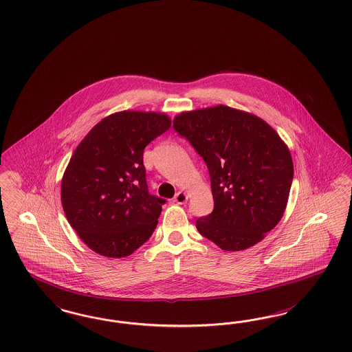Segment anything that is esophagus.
Segmentation results:
<instances>
[{
	"label": "esophagus",
	"mask_w": 352,
	"mask_h": 352,
	"mask_svg": "<svg viewBox=\"0 0 352 352\" xmlns=\"http://www.w3.org/2000/svg\"><path fill=\"white\" fill-rule=\"evenodd\" d=\"M188 194L185 193V192H179V193L175 195V198H173V202L177 204H184L186 201H188Z\"/></svg>",
	"instance_id": "esophagus-1"
}]
</instances>
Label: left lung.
<instances>
[{"instance_id":"8db88e82","label":"left lung","mask_w":352,"mask_h":352,"mask_svg":"<svg viewBox=\"0 0 352 352\" xmlns=\"http://www.w3.org/2000/svg\"><path fill=\"white\" fill-rule=\"evenodd\" d=\"M173 128L210 172L214 211L195 221L198 232L226 251L261 242L284 215L293 182L283 138L259 116L226 104L177 113Z\"/></svg>"}]
</instances>
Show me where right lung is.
<instances>
[{"label":"right lung","mask_w":352,"mask_h":352,"mask_svg":"<svg viewBox=\"0 0 352 352\" xmlns=\"http://www.w3.org/2000/svg\"><path fill=\"white\" fill-rule=\"evenodd\" d=\"M170 123L164 113L119 111L94 125L75 148L60 201L69 226L94 252L124 258L153 234L164 199L148 194L142 157Z\"/></svg>","instance_id":"add662e5"}]
</instances>
